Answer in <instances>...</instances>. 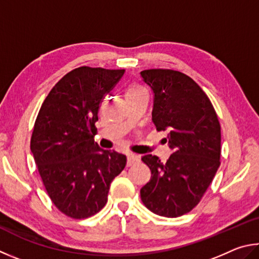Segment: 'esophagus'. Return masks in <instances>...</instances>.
<instances>
[{
	"instance_id": "obj_1",
	"label": "esophagus",
	"mask_w": 259,
	"mask_h": 259,
	"mask_svg": "<svg viewBox=\"0 0 259 259\" xmlns=\"http://www.w3.org/2000/svg\"><path fill=\"white\" fill-rule=\"evenodd\" d=\"M140 160V157L137 155H128L127 156V166H132Z\"/></svg>"
}]
</instances>
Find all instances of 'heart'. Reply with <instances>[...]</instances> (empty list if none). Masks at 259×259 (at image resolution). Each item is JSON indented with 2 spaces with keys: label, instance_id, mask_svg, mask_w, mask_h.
I'll return each instance as SVG.
<instances>
[{
  "label": "heart",
  "instance_id": "obj_1",
  "mask_svg": "<svg viewBox=\"0 0 259 259\" xmlns=\"http://www.w3.org/2000/svg\"><path fill=\"white\" fill-rule=\"evenodd\" d=\"M139 90H142V89L138 88V86H132V88L128 90V92H134V91H139ZM128 92H127V93H128Z\"/></svg>",
  "mask_w": 259,
  "mask_h": 259
}]
</instances>
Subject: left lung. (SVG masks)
Here are the masks:
<instances>
[{
  "instance_id": "8db88e82",
  "label": "left lung",
  "mask_w": 259,
  "mask_h": 259,
  "mask_svg": "<svg viewBox=\"0 0 259 259\" xmlns=\"http://www.w3.org/2000/svg\"><path fill=\"white\" fill-rule=\"evenodd\" d=\"M140 75L153 93V124L168 132L165 140L173 150L165 164L157 156L142 157L151 179L140 194L149 210L173 219L191 211L214 179L221 125L206 93L183 72L149 69Z\"/></svg>"
}]
</instances>
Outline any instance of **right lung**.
Returning <instances> with one entry per match:
<instances>
[{"instance_id":"right-lung-1","label":"right lung","mask_w":259,"mask_h":259,"mask_svg":"<svg viewBox=\"0 0 259 259\" xmlns=\"http://www.w3.org/2000/svg\"><path fill=\"white\" fill-rule=\"evenodd\" d=\"M124 72L76 68L53 86L36 118L30 151L49 197L71 219L101 210L110 183L125 168V155L93 140L100 104Z\"/></svg>"}]
</instances>
